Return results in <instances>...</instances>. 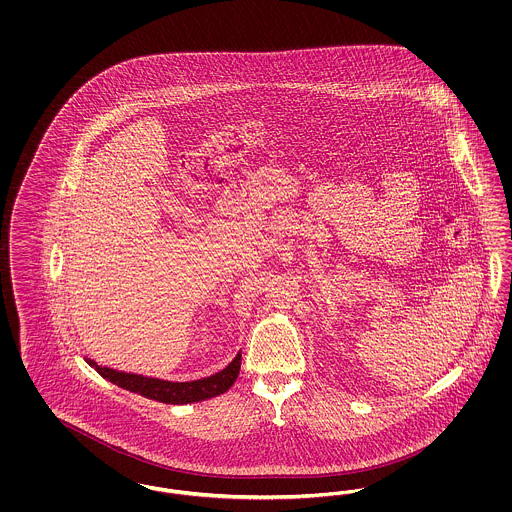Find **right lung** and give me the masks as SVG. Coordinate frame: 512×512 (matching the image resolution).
<instances>
[{"label": "right lung", "mask_w": 512, "mask_h": 512, "mask_svg": "<svg viewBox=\"0 0 512 512\" xmlns=\"http://www.w3.org/2000/svg\"><path fill=\"white\" fill-rule=\"evenodd\" d=\"M86 363L96 368L98 374H101L105 380L117 384L122 390L140 393L147 399L167 403V405H186V403H197V401L217 397L220 393L230 390L240 374V357H236L230 365L222 368L217 374L195 380V382H167V380L149 378L142 374L119 372L107 366H99L92 359H86Z\"/></svg>", "instance_id": "add662e5"}]
</instances>
